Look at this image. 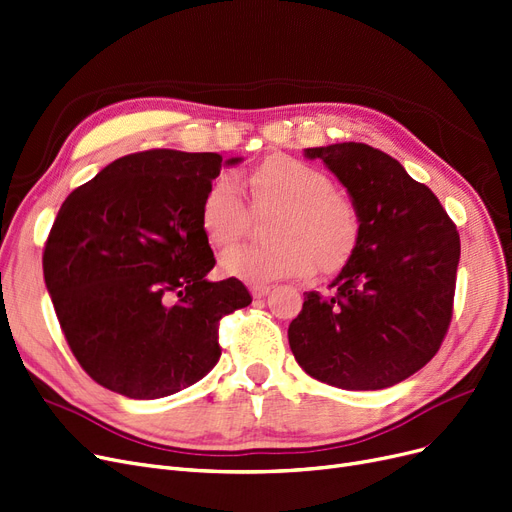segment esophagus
<instances>
[{
	"mask_svg": "<svg viewBox=\"0 0 512 512\" xmlns=\"http://www.w3.org/2000/svg\"><path fill=\"white\" fill-rule=\"evenodd\" d=\"M270 293H272V286H268V284H253L251 286V295L255 299H263V297H268Z\"/></svg>",
	"mask_w": 512,
	"mask_h": 512,
	"instance_id": "1",
	"label": "esophagus"
}]
</instances>
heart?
Here are the masks:
<instances>
[{
    "label": "heart",
    "instance_id": "heart-1",
    "mask_svg": "<svg viewBox=\"0 0 512 512\" xmlns=\"http://www.w3.org/2000/svg\"><path fill=\"white\" fill-rule=\"evenodd\" d=\"M244 188L257 215L276 211L265 247L226 257L221 268L230 278L268 284L282 278H305L318 268L339 272L362 242V213L353 198L332 188L330 177L288 154H272L257 163ZM249 209L230 177L209 184L198 207L203 236L219 253H232L249 230Z\"/></svg>",
    "mask_w": 512,
    "mask_h": 512
}]
</instances>
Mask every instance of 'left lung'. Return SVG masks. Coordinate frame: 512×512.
I'll return each mask as SVG.
<instances>
[{"label":"left lung","mask_w":512,"mask_h":512,"mask_svg":"<svg viewBox=\"0 0 512 512\" xmlns=\"http://www.w3.org/2000/svg\"><path fill=\"white\" fill-rule=\"evenodd\" d=\"M347 188L362 242L332 280V297L305 293L288 326L299 366L349 391L393 387L418 372L446 337L460 236L437 196L389 154L360 142L305 148Z\"/></svg>","instance_id":"left-lung-1"}]
</instances>
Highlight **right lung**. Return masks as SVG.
<instances>
[{
  "label": "right lung",
  "instance_id": "obj_1",
  "mask_svg": "<svg viewBox=\"0 0 512 512\" xmlns=\"http://www.w3.org/2000/svg\"><path fill=\"white\" fill-rule=\"evenodd\" d=\"M217 152L146 150L104 167L62 203L43 278L64 339L92 379L131 399L182 391L219 362L217 326L253 299L211 282L198 207Z\"/></svg>",
  "mask_w": 512,
  "mask_h": 512
}]
</instances>
